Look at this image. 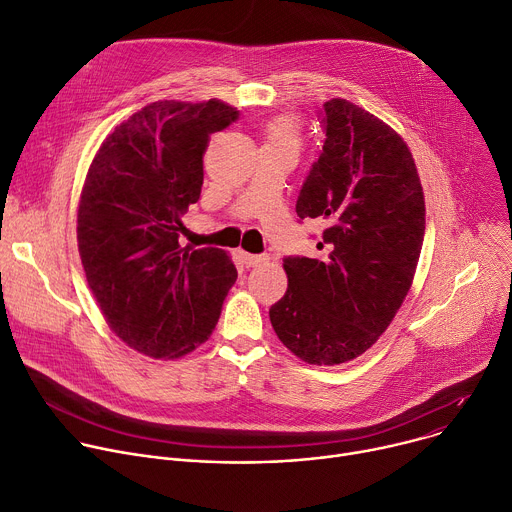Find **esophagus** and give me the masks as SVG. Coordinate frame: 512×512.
<instances>
[{"label":"esophagus","mask_w":512,"mask_h":512,"mask_svg":"<svg viewBox=\"0 0 512 512\" xmlns=\"http://www.w3.org/2000/svg\"><path fill=\"white\" fill-rule=\"evenodd\" d=\"M242 258H244V264H246L248 268L258 266V264H262V262L268 260V256H264V254H248V252H242Z\"/></svg>","instance_id":"esophagus-1"}]
</instances>
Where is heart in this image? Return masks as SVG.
<instances>
[{
    "label": "heart",
    "mask_w": 512,
    "mask_h": 512,
    "mask_svg": "<svg viewBox=\"0 0 512 512\" xmlns=\"http://www.w3.org/2000/svg\"><path fill=\"white\" fill-rule=\"evenodd\" d=\"M264 144L285 146L289 150H299L301 126L291 116H278L264 126Z\"/></svg>",
    "instance_id": "1"
}]
</instances>
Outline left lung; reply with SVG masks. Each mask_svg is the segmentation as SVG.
Masks as SVG:
<instances>
[{
	"mask_svg": "<svg viewBox=\"0 0 512 512\" xmlns=\"http://www.w3.org/2000/svg\"><path fill=\"white\" fill-rule=\"evenodd\" d=\"M325 142L297 199L325 230L321 256H289L270 323L297 358L335 366L364 354L401 309L425 236V197L405 140L346 99L323 105Z\"/></svg>",
	"mask_w": 512,
	"mask_h": 512,
	"instance_id": "8db88e82",
	"label": "left lung"
}]
</instances>
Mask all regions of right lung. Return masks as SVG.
Segmentation results:
<instances>
[{
    "instance_id": "add662e5",
    "label": "right lung",
    "mask_w": 512,
    "mask_h": 512,
    "mask_svg": "<svg viewBox=\"0 0 512 512\" xmlns=\"http://www.w3.org/2000/svg\"><path fill=\"white\" fill-rule=\"evenodd\" d=\"M240 111L219 99L154 101L99 146L81 191L77 242L111 331L156 360L207 342L238 270L219 248H181L213 132Z\"/></svg>"
}]
</instances>
